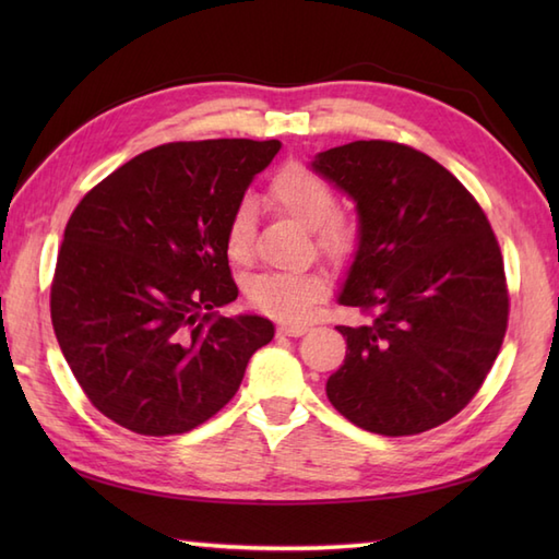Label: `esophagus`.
Segmentation results:
<instances>
[{
  "label": "esophagus",
  "mask_w": 559,
  "mask_h": 559,
  "mask_svg": "<svg viewBox=\"0 0 559 559\" xmlns=\"http://www.w3.org/2000/svg\"><path fill=\"white\" fill-rule=\"evenodd\" d=\"M307 331H310V326L307 324H295V322L278 324V334H283V336H302V334H307Z\"/></svg>",
  "instance_id": "esophagus-1"
}]
</instances>
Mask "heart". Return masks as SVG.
Returning <instances> with one entry per match:
<instances>
[{
    "label": "heart",
    "instance_id": "1",
    "mask_svg": "<svg viewBox=\"0 0 559 559\" xmlns=\"http://www.w3.org/2000/svg\"><path fill=\"white\" fill-rule=\"evenodd\" d=\"M269 199L278 211L312 228L322 252L343 259L355 247V225L334 213L336 194L322 175L302 163H288L273 175ZM225 249L233 261H247L252 254V213L247 206L235 209L225 228ZM326 276L322 271H269L247 283V295L259 310L278 319H300L312 305L324 298Z\"/></svg>",
    "mask_w": 559,
    "mask_h": 559
}]
</instances>
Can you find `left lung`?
I'll return each mask as SVG.
<instances>
[{
    "mask_svg": "<svg viewBox=\"0 0 559 559\" xmlns=\"http://www.w3.org/2000/svg\"><path fill=\"white\" fill-rule=\"evenodd\" d=\"M310 168L358 211L336 300L374 312L370 324L338 326L348 350L326 379L331 406L367 432L432 430L476 396L507 331L490 223L447 168L394 141L329 148Z\"/></svg>",
    "mask_w": 559,
    "mask_h": 559,
    "instance_id": "8db88e82",
    "label": "left lung"
}]
</instances>
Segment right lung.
I'll return each mask as SVG.
<instances>
[{"label": "right lung", "instance_id": "1", "mask_svg": "<svg viewBox=\"0 0 559 559\" xmlns=\"http://www.w3.org/2000/svg\"><path fill=\"white\" fill-rule=\"evenodd\" d=\"M281 141H180L139 153L71 213L57 257L52 326L93 406L127 430L182 435L240 389L273 338L237 298L225 228Z\"/></svg>", "mask_w": 559, "mask_h": 559}]
</instances>
